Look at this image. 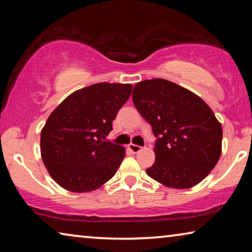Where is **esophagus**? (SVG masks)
Returning a JSON list of instances; mask_svg holds the SVG:
<instances>
[{
	"label": "esophagus",
	"instance_id": "obj_1",
	"mask_svg": "<svg viewBox=\"0 0 252 252\" xmlns=\"http://www.w3.org/2000/svg\"><path fill=\"white\" fill-rule=\"evenodd\" d=\"M129 149L133 153H138L139 151H141L142 148L140 146H136V144H129Z\"/></svg>",
	"mask_w": 252,
	"mask_h": 252
}]
</instances>
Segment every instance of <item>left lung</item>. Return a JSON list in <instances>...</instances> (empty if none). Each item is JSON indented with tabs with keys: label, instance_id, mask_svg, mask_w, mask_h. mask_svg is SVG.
<instances>
[{
	"label": "left lung",
	"instance_id": "obj_1",
	"mask_svg": "<svg viewBox=\"0 0 252 252\" xmlns=\"http://www.w3.org/2000/svg\"><path fill=\"white\" fill-rule=\"evenodd\" d=\"M132 100L157 138L148 176L176 189L201 182L218 162L222 142V127L209 105L164 79L136 83Z\"/></svg>",
	"mask_w": 252,
	"mask_h": 252
}]
</instances>
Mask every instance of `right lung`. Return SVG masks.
I'll list each match as a JSON object with an SVG mask.
<instances>
[{
    "label": "right lung",
    "mask_w": 252,
    "mask_h": 252,
    "mask_svg": "<svg viewBox=\"0 0 252 252\" xmlns=\"http://www.w3.org/2000/svg\"><path fill=\"white\" fill-rule=\"evenodd\" d=\"M131 92V84L95 83L72 93L51 113L41 132V156L58 185L87 192L116 174L126 152L105 136Z\"/></svg>",
    "instance_id": "obj_1"
}]
</instances>
